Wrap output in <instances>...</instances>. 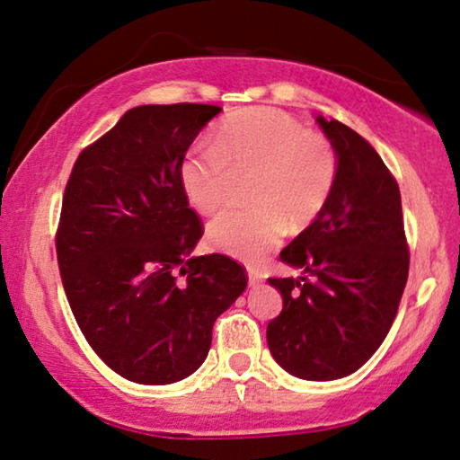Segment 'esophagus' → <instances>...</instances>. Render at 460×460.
I'll list each match as a JSON object with an SVG mask.
<instances>
[{"label": "esophagus", "mask_w": 460, "mask_h": 460, "mask_svg": "<svg viewBox=\"0 0 460 460\" xmlns=\"http://www.w3.org/2000/svg\"><path fill=\"white\" fill-rule=\"evenodd\" d=\"M247 278H249V286H260L263 282V276L260 274L258 270H253V268L247 270Z\"/></svg>", "instance_id": "1"}]
</instances>
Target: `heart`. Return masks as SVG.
<instances>
[{
    "mask_svg": "<svg viewBox=\"0 0 460 460\" xmlns=\"http://www.w3.org/2000/svg\"><path fill=\"white\" fill-rule=\"evenodd\" d=\"M252 208L223 211L208 239L223 252L258 260L279 243L286 225L302 231L329 205L339 178V154L329 137L271 107L241 109L225 118L211 147L194 146L178 168L186 200L213 213L229 199L235 178H247Z\"/></svg>",
    "mask_w": 460,
    "mask_h": 460,
    "instance_id": "heart-1",
    "label": "heart"
}]
</instances>
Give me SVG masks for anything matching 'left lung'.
Returning <instances> with one entry per match:
<instances>
[{
  "label": "left lung",
  "instance_id": "1",
  "mask_svg": "<svg viewBox=\"0 0 460 460\" xmlns=\"http://www.w3.org/2000/svg\"><path fill=\"white\" fill-rule=\"evenodd\" d=\"M339 154V178L321 217L279 258L308 276L270 278L284 306L268 347L294 377L331 381L361 367L398 314L410 249L400 186L367 139L318 115Z\"/></svg>",
  "mask_w": 460,
  "mask_h": 460
}]
</instances>
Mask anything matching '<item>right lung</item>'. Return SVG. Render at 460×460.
<instances>
[{
    "label": "right lung",
    "instance_id": "1",
    "mask_svg": "<svg viewBox=\"0 0 460 460\" xmlns=\"http://www.w3.org/2000/svg\"><path fill=\"white\" fill-rule=\"evenodd\" d=\"M221 107H134L84 147L62 197L57 258L81 332L107 367L144 385L189 377L213 324L245 290L223 253L190 258L205 233L178 168Z\"/></svg>",
    "mask_w": 460,
    "mask_h": 460
}]
</instances>
